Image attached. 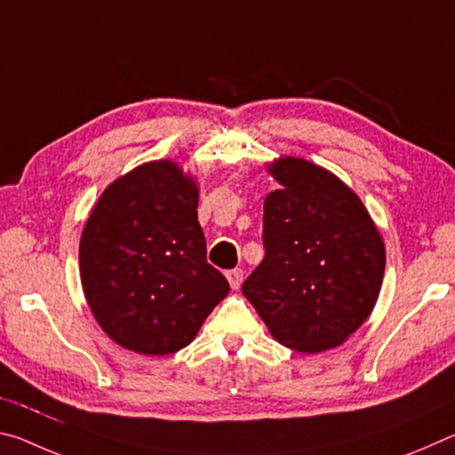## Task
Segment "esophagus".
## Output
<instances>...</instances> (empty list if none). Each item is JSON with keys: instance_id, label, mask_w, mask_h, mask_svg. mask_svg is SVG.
Listing matches in <instances>:
<instances>
[{"instance_id": "esophagus-1", "label": "esophagus", "mask_w": 455, "mask_h": 455, "mask_svg": "<svg viewBox=\"0 0 455 455\" xmlns=\"http://www.w3.org/2000/svg\"><path fill=\"white\" fill-rule=\"evenodd\" d=\"M225 276H227V281H228V284H230V289H241V284H243V279H244V271L243 268H230V271H227L225 273Z\"/></svg>"}]
</instances>
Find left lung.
I'll return each mask as SVG.
<instances>
[{
  "mask_svg": "<svg viewBox=\"0 0 455 455\" xmlns=\"http://www.w3.org/2000/svg\"><path fill=\"white\" fill-rule=\"evenodd\" d=\"M267 168L281 188L265 198V259L243 295L284 347L333 349L373 311L383 238L361 198L327 168L295 156Z\"/></svg>",
  "mask_w": 455,
  "mask_h": 455,
  "instance_id": "8db88e82",
  "label": "left lung"
}]
</instances>
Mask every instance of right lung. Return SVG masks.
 <instances>
[{"instance_id":"obj_1","label":"right lung","mask_w":455,"mask_h":455,"mask_svg":"<svg viewBox=\"0 0 455 455\" xmlns=\"http://www.w3.org/2000/svg\"><path fill=\"white\" fill-rule=\"evenodd\" d=\"M198 182L172 160L118 176L100 195L80 238V279L104 333L128 351L168 355L192 343L228 295L206 263Z\"/></svg>"}]
</instances>
